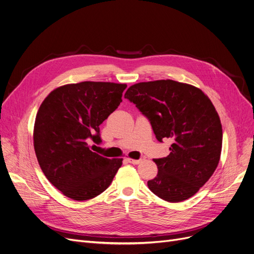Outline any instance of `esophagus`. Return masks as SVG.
<instances>
[{
  "instance_id": "34e87169",
  "label": "esophagus",
  "mask_w": 254,
  "mask_h": 254,
  "mask_svg": "<svg viewBox=\"0 0 254 254\" xmlns=\"http://www.w3.org/2000/svg\"><path fill=\"white\" fill-rule=\"evenodd\" d=\"M127 162L132 165H138L142 162V159H132V158H127Z\"/></svg>"
}]
</instances>
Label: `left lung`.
<instances>
[{
    "instance_id": "left-lung-1",
    "label": "left lung",
    "mask_w": 254,
    "mask_h": 254,
    "mask_svg": "<svg viewBox=\"0 0 254 254\" xmlns=\"http://www.w3.org/2000/svg\"><path fill=\"white\" fill-rule=\"evenodd\" d=\"M125 98L147 117L159 142L174 141L167 157L153 159L158 172L149 190L171 203L190 198L219 163L222 127L212 102L201 89L170 79L131 85Z\"/></svg>"
}]
</instances>
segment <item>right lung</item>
<instances>
[{"instance_id": "right-lung-1", "label": "right lung", "mask_w": 254, "mask_h": 254, "mask_svg": "<svg viewBox=\"0 0 254 254\" xmlns=\"http://www.w3.org/2000/svg\"><path fill=\"white\" fill-rule=\"evenodd\" d=\"M127 84L84 81L52 90L38 110L34 147L49 182L65 196L86 201L109 188L123 158L89 149L102 142L100 125L123 102Z\"/></svg>"}]
</instances>
